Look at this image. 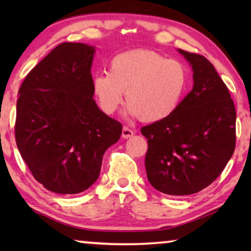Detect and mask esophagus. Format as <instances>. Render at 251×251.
<instances>
[{
    "mask_svg": "<svg viewBox=\"0 0 251 251\" xmlns=\"http://www.w3.org/2000/svg\"><path fill=\"white\" fill-rule=\"evenodd\" d=\"M135 135V131H132L131 129L128 128V126H123L122 129V137L123 138H130V137H132Z\"/></svg>",
    "mask_w": 251,
    "mask_h": 251,
    "instance_id": "obj_1",
    "label": "esophagus"
}]
</instances>
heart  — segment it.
<instances>
[{"label": "heart", "instance_id": "1", "mask_svg": "<svg viewBox=\"0 0 251 251\" xmlns=\"http://www.w3.org/2000/svg\"><path fill=\"white\" fill-rule=\"evenodd\" d=\"M187 83V68L180 61L153 51L131 50L112 58L108 73L95 76L92 90L105 114L119 108L126 91V114L153 122L176 111Z\"/></svg>", "mask_w": 251, "mask_h": 251}]
</instances>
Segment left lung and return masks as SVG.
Returning a JSON list of instances; mask_svg holds the SVG:
<instances>
[{
	"label": "left lung",
	"mask_w": 251,
	"mask_h": 251,
	"mask_svg": "<svg viewBox=\"0 0 251 251\" xmlns=\"http://www.w3.org/2000/svg\"><path fill=\"white\" fill-rule=\"evenodd\" d=\"M193 70V89L173 114L145 126L147 179L164 194L181 197L209 186L235 149L234 102L214 65L178 49Z\"/></svg>",
	"instance_id": "8db88e82"
}]
</instances>
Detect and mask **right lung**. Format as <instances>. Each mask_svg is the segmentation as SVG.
Wrapping results in <instances>:
<instances>
[{
	"label": "right lung",
	"instance_id": "add662e5",
	"mask_svg": "<svg viewBox=\"0 0 251 251\" xmlns=\"http://www.w3.org/2000/svg\"><path fill=\"white\" fill-rule=\"evenodd\" d=\"M95 47L65 42L27 74L18 91L16 143L34 178L58 194L88 190L122 125L98 108L92 90Z\"/></svg>",
	"mask_w": 251,
	"mask_h": 251
}]
</instances>
